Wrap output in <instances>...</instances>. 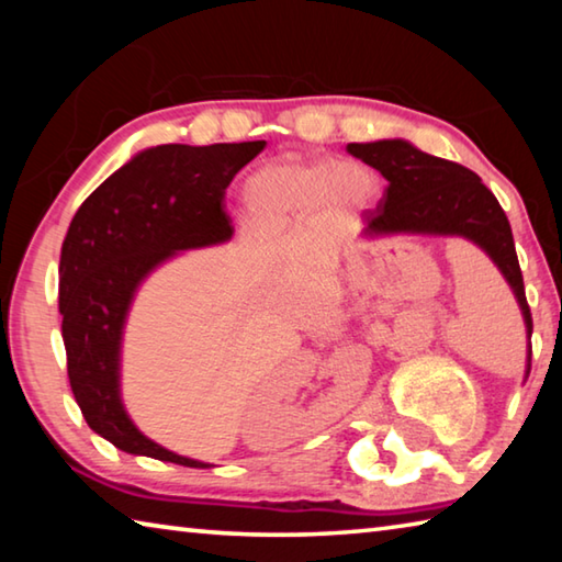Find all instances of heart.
I'll return each instance as SVG.
<instances>
[{
  "mask_svg": "<svg viewBox=\"0 0 562 562\" xmlns=\"http://www.w3.org/2000/svg\"><path fill=\"white\" fill-rule=\"evenodd\" d=\"M376 178L355 160H272L245 178L240 205L255 233H278L307 221L319 207H361Z\"/></svg>",
  "mask_w": 562,
  "mask_h": 562,
  "instance_id": "b5f03b06",
  "label": "heart"
}]
</instances>
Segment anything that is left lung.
<instances>
[{
    "label": "left lung",
    "mask_w": 562,
    "mask_h": 562,
    "mask_svg": "<svg viewBox=\"0 0 562 562\" xmlns=\"http://www.w3.org/2000/svg\"><path fill=\"white\" fill-rule=\"evenodd\" d=\"M347 154L364 160L367 166L376 168L386 178V188L374 211H364L361 215V223H364L361 237L367 240L386 235L463 237L488 255L520 307L528 337V379L532 317L526 302L510 223L496 195L481 183L473 170L453 164V160L424 154L422 148L404 138L349 144Z\"/></svg>",
    "instance_id": "left-lung-1"
}]
</instances>
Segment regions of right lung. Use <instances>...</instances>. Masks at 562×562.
Here are the masks:
<instances>
[{"label":"right lung","mask_w":562,"mask_h":562,"mask_svg":"<svg viewBox=\"0 0 562 562\" xmlns=\"http://www.w3.org/2000/svg\"><path fill=\"white\" fill-rule=\"evenodd\" d=\"M262 148L265 140L144 148L74 215L59 260L66 367L91 431L121 451L188 469L213 465L166 449L133 424L121 396L123 331L140 284L158 268L231 240L225 188Z\"/></svg>","instance_id":"right-lung-1"}]
</instances>
